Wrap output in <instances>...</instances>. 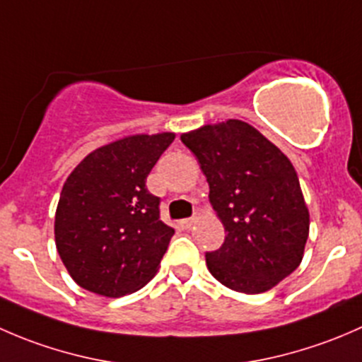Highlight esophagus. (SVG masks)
Wrapping results in <instances>:
<instances>
[{
    "mask_svg": "<svg viewBox=\"0 0 362 362\" xmlns=\"http://www.w3.org/2000/svg\"><path fill=\"white\" fill-rule=\"evenodd\" d=\"M196 222H198V217H189V218H184L180 224H182V228H184V229H191L192 226L196 224Z\"/></svg>",
    "mask_w": 362,
    "mask_h": 362,
    "instance_id": "34e87169",
    "label": "esophagus"
}]
</instances>
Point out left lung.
Returning <instances> with one entry per match:
<instances>
[{
  "label": "left lung",
  "instance_id": "1",
  "mask_svg": "<svg viewBox=\"0 0 362 362\" xmlns=\"http://www.w3.org/2000/svg\"><path fill=\"white\" fill-rule=\"evenodd\" d=\"M180 138L202 164L226 229L221 249L204 254L210 273L238 293L275 287L298 268L308 240V208L291 160L236 119Z\"/></svg>",
  "mask_w": 362,
  "mask_h": 362
}]
</instances>
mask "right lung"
Instances as JSON below:
<instances>
[{
  "mask_svg": "<svg viewBox=\"0 0 362 362\" xmlns=\"http://www.w3.org/2000/svg\"><path fill=\"white\" fill-rule=\"evenodd\" d=\"M173 133L134 134L90 152L66 178L56 211V247L83 289L120 298L158 272L173 229L145 185Z\"/></svg>",
  "mask_w": 362,
  "mask_h": 362,
  "instance_id": "1",
  "label": "right lung"
}]
</instances>
